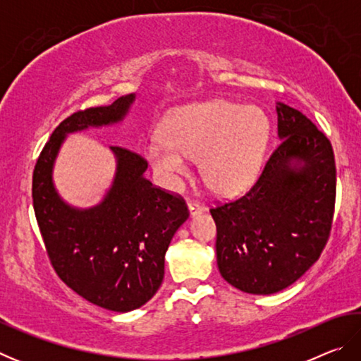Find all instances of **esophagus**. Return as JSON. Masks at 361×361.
Returning <instances> with one entry per match:
<instances>
[{"instance_id": "esophagus-1", "label": "esophagus", "mask_w": 361, "mask_h": 361, "mask_svg": "<svg viewBox=\"0 0 361 361\" xmlns=\"http://www.w3.org/2000/svg\"><path fill=\"white\" fill-rule=\"evenodd\" d=\"M188 207H189V213H191V216L199 215V213H202L205 210V205L197 202V200H189Z\"/></svg>"}]
</instances>
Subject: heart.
Wrapping results in <instances>:
<instances>
[{
  "instance_id": "obj_1",
  "label": "heart",
  "mask_w": 361,
  "mask_h": 361,
  "mask_svg": "<svg viewBox=\"0 0 361 361\" xmlns=\"http://www.w3.org/2000/svg\"><path fill=\"white\" fill-rule=\"evenodd\" d=\"M154 135L146 156L169 181L188 173V159H199L207 186L218 194H234L252 185L267 142L269 124L256 106L215 100L175 111Z\"/></svg>"
}]
</instances>
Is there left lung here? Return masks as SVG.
Returning <instances> with one entry per match:
<instances>
[{
	"instance_id": "1",
	"label": "left lung",
	"mask_w": 361,
	"mask_h": 361,
	"mask_svg": "<svg viewBox=\"0 0 361 361\" xmlns=\"http://www.w3.org/2000/svg\"><path fill=\"white\" fill-rule=\"evenodd\" d=\"M279 143L255 185L212 207L216 261L226 282L252 295L286 288L320 258L331 234L336 164L331 142L307 116L277 106Z\"/></svg>"
}]
</instances>
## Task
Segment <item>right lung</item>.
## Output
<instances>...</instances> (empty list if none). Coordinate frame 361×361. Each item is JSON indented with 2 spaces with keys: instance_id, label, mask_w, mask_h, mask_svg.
<instances>
[{
  "instance_id": "right-lung-1",
  "label": "right lung",
  "mask_w": 361,
  "mask_h": 361,
  "mask_svg": "<svg viewBox=\"0 0 361 361\" xmlns=\"http://www.w3.org/2000/svg\"><path fill=\"white\" fill-rule=\"evenodd\" d=\"M135 95L108 106L79 109L52 132L33 170V209L49 261L63 283L114 312H129L148 302L164 279V256L176 229L189 216L180 194L154 186L143 176L145 159L111 146L118 169L105 200L76 210L59 197L52 166L70 132L118 122Z\"/></svg>"
}]
</instances>
